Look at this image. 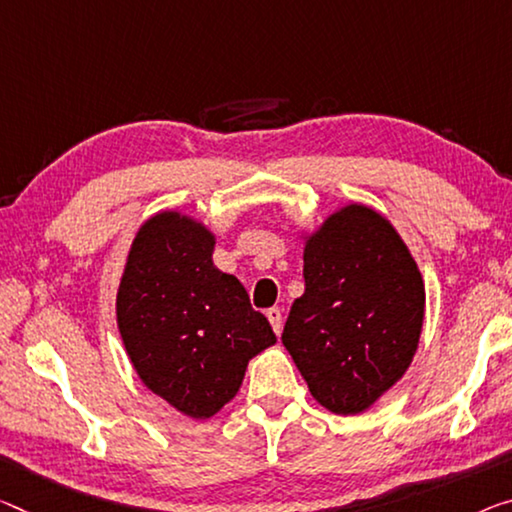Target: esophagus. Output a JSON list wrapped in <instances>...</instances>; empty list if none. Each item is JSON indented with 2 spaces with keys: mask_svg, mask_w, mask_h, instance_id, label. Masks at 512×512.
Instances as JSON below:
<instances>
[{
  "mask_svg": "<svg viewBox=\"0 0 512 512\" xmlns=\"http://www.w3.org/2000/svg\"><path fill=\"white\" fill-rule=\"evenodd\" d=\"M265 316H267V320H270V325H272V329H274V334H281V329H283V316H281V309H277V306H274V309H267V311H265Z\"/></svg>",
  "mask_w": 512,
  "mask_h": 512,
  "instance_id": "34e87169",
  "label": "esophagus"
}]
</instances>
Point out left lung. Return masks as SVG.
<instances>
[{
  "mask_svg": "<svg viewBox=\"0 0 512 512\" xmlns=\"http://www.w3.org/2000/svg\"><path fill=\"white\" fill-rule=\"evenodd\" d=\"M304 240V293L281 341L311 396L334 414H361L410 368L426 288L410 249L382 212L334 210Z\"/></svg>",
  "mask_w": 512,
  "mask_h": 512,
  "instance_id": "obj_1",
  "label": "left lung"
}]
</instances>
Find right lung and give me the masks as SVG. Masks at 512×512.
<instances>
[{
    "label": "right lung",
    "mask_w": 512,
    "mask_h": 512,
    "mask_svg": "<svg viewBox=\"0 0 512 512\" xmlns=\"http://www.w3.org/2000/svg\"><path fill=\"white\" fill-rule=\"evenodd\" d=\"M215 233L180 210L139 226L116 290V325L139 380L190 419L231 403L247 364L277 343L242 283L212 263Z\"/></svg>",
    "instance_id": "obj_1"
}]
</instances>
